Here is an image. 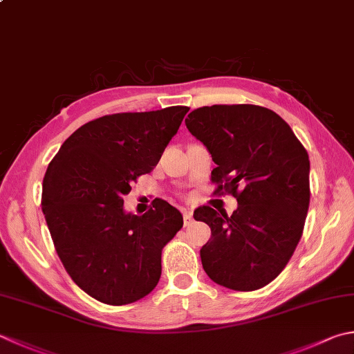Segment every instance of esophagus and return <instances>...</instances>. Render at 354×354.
I'll return each mask as SVG.
<instances>
[{"instance_id": "esophagus-1", "label": "esophagus", "mask_w": 354, "mask_h": 354, "mask_svg": "<svg viewBox=\"0 0 354 354\" xmlns=\"http://www.w3.org/2000/svg\"><path fill=\"white\" fill-rule=\"evenodd\" d=\"M183 216H184V225H185V227L190 225V224L193 223V214H192L190 210L184 209V210H183Z\"/></svg>"}]
</instances>
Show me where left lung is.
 <instances>
[{"instance_id":"obj_1","label":"left lung","mask_w":354,"mask_h":354,"mask_svg":"<svg viewBox=\"0 0 354 354\" xmlns=\"http://www.w3.org/2000/svg\"><path fill=\"white\" fill-rule=\"evenodd\" d=\"M185 126L216 164V192L238 201L232 216L209 205L193 214L212 228L201 248L205 273L236 292L262 288L287 266L302 236L310 204L307 150L278 113L253 104L199 107Z\"/></svg>"}]
</instances>
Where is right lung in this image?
I'll return each mask as SVG.
<instances>
[{"instance_id": "obj_1", "label": "right lung", "mask_w": 354, "mask_h": 354, "mask_svg": "<svg viewBox=\"0 0 354 354\" xmlns=\"http://www.w3.org/2000/svg\"><path fill=\"white\" fill-rule=\"evenodd\" d=\"M189 107L115 113L67 138L47 167L43 213L62 266L96 301L126 306L156 287L164 245L183 214L155 199L142 216L124 212L138 176L153 170Z\"/></svg>"}]
</instances>
